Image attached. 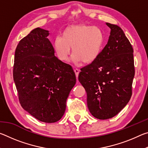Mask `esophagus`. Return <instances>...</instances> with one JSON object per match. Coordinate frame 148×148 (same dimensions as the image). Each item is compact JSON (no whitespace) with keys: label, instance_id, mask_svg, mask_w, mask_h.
Listing matches in <instances>:
<instances>
[{"label":"esophagus","instance_id":"1","mask_svg":"<svg viewBox=\"0 0 148 148\" xmlns=\"http://www.w3.org/2000/svg\"><path fill=\"white\" fill-rule=\"evenodd\" d=\"M74 72H75V74H76V77L77 78V77H78V74L79 73V71L77 69H74Z\"/></svg>","mask_w":148,"mask_h":148}]
</instances>
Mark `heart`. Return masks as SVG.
<instances>
[{
    "mask_svg": "<svg viewBox=\"0 0 148 148\" xmlns=\"http://www.w3.org/2000/svg\"><path fill=\"white\" fill-rule=\"evenodd\" d=\"M103 35L97 27L77 25L69 27L64 31L63 37L58 36L55 40V49L59 59L66 61L73 52L71 61L74 64L82 62L90 63L94 61L101 51Z\"/></svg>",
    "mask_w": 148,
    "mask_h": 148,
    "instance_id": "heart-1",
    "label": "heart"
}]
</instances>
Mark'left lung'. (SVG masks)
I'll list each match as a JSON object with an SVG mask.
<instances>
[{
  "label": "left lung",
  "instance_id": "obj_1",
  "mask_svg": "<svg viewBox=\"0 0 148 148\" xmlns=\"http://www.w3.org/2000/svg\"><path fill=\"white\" fill-rule=\"evenodd\" d=\"M111 29L108 41L97 58L81 69L79 82L87 92L89 112L99 119L112 118L128 103L134 76L133 49L123 30Z\"/></svg>",
  "mask_w": 148,
  "mask_h": 148
}]
</instances>
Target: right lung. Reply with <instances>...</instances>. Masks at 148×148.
<instances>
[{
  "label": "right lung",
  "mask_w": 148,
  "mask_h": 148,
  "mask_svg": "<svg viewBox=\"0 0 148 148\" xmlns=\"http://www.w3.org/2000/svg\"><path fill=\"white\" fill-rule=\"evenodd\" d=\"M49 34L38 27L19 41L13 76L22 108L39 121L51 123L64 115L76 78L71 65L55 56Z\"/></svg>",
  "instance_id": "add662e5"
}]
</instances>
